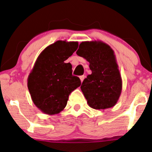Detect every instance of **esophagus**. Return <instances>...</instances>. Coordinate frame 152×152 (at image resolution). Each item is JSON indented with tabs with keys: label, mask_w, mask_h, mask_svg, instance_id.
<instances>
[{
	"label": "esophagus",
	"mask_w": 152,
	"mask_h": 152,
	"mask_svg": "<svg viewBox=\"0 0 152 152\" xmlns=\"http://www.w3.org/2000/svg\"><path fill=\"white\" fill-rule=\"evenodd\" d=\"M79 78H80V80H81V83H82V82H83V79H84V78H85V76H81Z\"/></svg>",
	"instance_id": "1"
}]
</instances>
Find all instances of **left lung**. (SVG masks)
<instances>
[{
	"label": "left lung",
	"instance_id": "1",
	"mask_svg": "<svg viewBox=\"0 0 152 152\" xmlns=\"http://www.w3.org/2000/svg\"><path fill=\"white\" fill-rule=\"evenodd\" d=\"M76 54L89 62L92 71L81 86L88 105L96 110L115 105L122 93V81L113 49L100 40L82 42Z\"/></svg>",
	"mask_w": 152,
	"mask_h": 152
}]
</instances>
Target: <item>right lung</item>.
Here are the masks:
<instances>
[{
	"label": "right lung",
	"instance_id": "right-lung-1",
	"mask_svg": "<svg viewBox=\"0 0 152 152\" xmlns=\"http://www.w3.org/2000/svg\"><path fill=\"white\" fill-rule=\"evenodd\" d=\"M78 42L58 40L39 54L27 78L34 105L45 114L55 115L65 108L69 94L81 86L66 60L78 48Z\"/></svg>",
	"mask_w": 152,
	"mask_h": 152
}]
</instances>
